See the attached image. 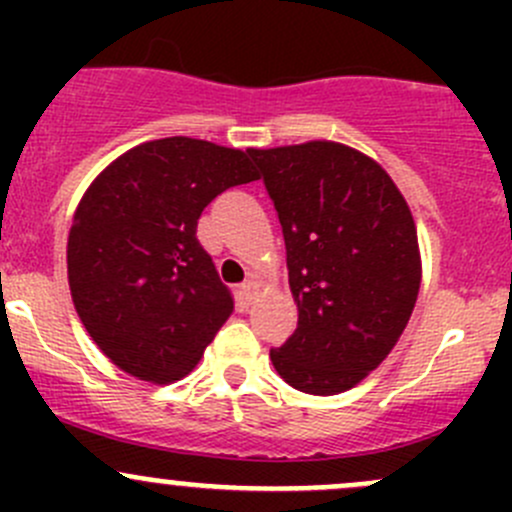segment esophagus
<instances>
[{
  "label": "esophagus",
  "mask_w": 512,
  "mask_h": 512,
  "mask_svg": "<svg viewBox=\"0 0 512 512\" xmlns=\"http://www.w3.org/2000/svg\"><path fill=\"white\" fill-rule=\"evenodd\" d=\"M240 292H242V299H245V302H255L257 294H260V285H257V280H252L250 277V280L242 282Z\"/></svg>",
  "instance_id": "obj_1"
}]
</instances>
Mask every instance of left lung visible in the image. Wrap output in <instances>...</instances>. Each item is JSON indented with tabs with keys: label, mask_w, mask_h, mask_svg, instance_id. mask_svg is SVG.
I'll return each instance as SVG.
<instances>
[{
	"label": "left lung",
	"mask_w": 512,
	"mask_h": 512,
	"mask_svg": "<svg viewBox=\"0 0 512 512\" xmlns=\"http://www.w3.org/2000/svg\"><path fill=\"white\" fill-rule=\"evenodd\" d=\"M287 247L297 329L270 349L297 391L352 389L399 342L421 287L416 225L376 160L334 141L250 148Z\"/></svg>",
	"instance_id": "1"
}]
</instances>
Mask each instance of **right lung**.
Masks as SVG:
<instances>
[{"instance_id":"add662e5","label":"right lung","mask_w":512,"mask_h":512,"mask_svg":"<svg viewBox=\"0 0 512 512\" xmlns=\"http://www.w3.org/2000/svg\"><path fill=\"white\" fill-rule=\"evenodd\" d=\"M252 180L247 153L173 136L131 148L89 185L66 245L69 287L118 369L170 384L198 364L235 304L195 230L220 193Z\"/></svg>"}]
</instances>
